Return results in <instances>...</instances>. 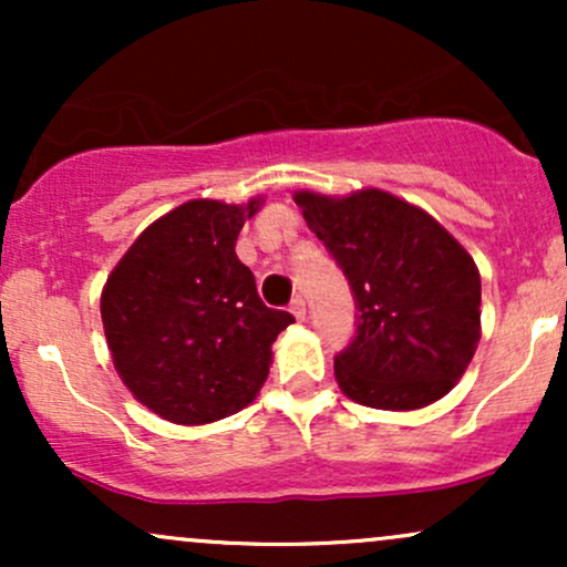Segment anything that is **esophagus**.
<instances>
[{
    "mask_svg": "<svg viewBox=\"0 0 567 567\" xmlns=\"http://www.w3.org/2000/svg\"><path fill=\"white\" fill-rule=\"evenodd\" d=\"M290 311H292V317H296V320H306V301L301 296H296L290 301Z\"/></svg>",
    "mask_w": 567,
    "mask_h": 567,
    "instance_id": "1",
    "label": "esophagus"
}]
</instances>
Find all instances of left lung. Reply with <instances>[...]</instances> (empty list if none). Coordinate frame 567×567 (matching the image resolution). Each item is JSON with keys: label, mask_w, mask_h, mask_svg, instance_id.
<instances>
[{"label": "left lung", "mask_w": 567, "mask_h": 567, "mask_svg": "<svg viewBox=\"0 0 567 567\" xmlns=\"http://www.w3.org/2000/svg\"><path fill=\"white\" fill-rule=\"evenodd\" d=\"M296 205L360 311L354 338L336 354L341 392L379 410L426 408L451 392L480 341V271L470 252L429 213L381 188L298 192Z\"/></svg>", "instance_id": "left-lung-1"}]
</instances>
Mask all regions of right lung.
Segmentation results:
<instances>
[{
  "instance_id": "right-lung-1",
  "label": "right lung",
  "mask_w": 567,
  "mask_h": 567,
  "mask_svg": "<svg viewBox=\"0 0 567 567\" xmlns=\"http://www.w3.org/2000/svg\"><path fill=\"white\" fill-rule=\"evenodd\" d=\"M261 199H192L130 245L101 292L120 379L141 405L184 426L226 419L256 400L271 343L292 315L269 309L234 245Z\"/></svg>"
}]
</instances>
